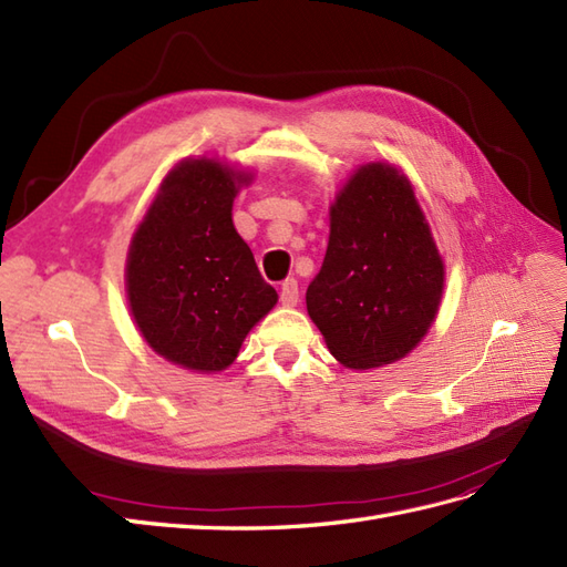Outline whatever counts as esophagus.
I'll use <instances>...</instances> for the list:
<instances>
[{
	"mask_svg": "<svg viewBox=\"0 0 567 567\" xmlns=\"http://www.w3.org/2000/svg\"><path fill=\"white\" fill-rule=\"evenodd\" d=\"M280 301H282V307H297V301H299V285H297V280H285L282 282V287H280Z\"/></svg>",
	"mask_w": 567,
	"mask_h": 567,
	"instance_id": "1",
	"label": "esophagus"
}]
</instances>
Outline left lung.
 Segmentation results:
<instances>
[{
    "label": "left lung",
    "mask_w": 567,
    "mask_h": 567,
    "mask_svg": "<svg viewBox=\"0 0 567 567\" xmlns=\"http://www.w3.org/2000/svg\"><path fill=\"white\" fill-rule=\"evenodd\" d=\"M445 264L414 184L398 165H359L330 203L323 266L307 311L330 354L352 371L408 357L441 309Z\"/></svg>",
    "instance_id": "obj_1"
}]
</instances>
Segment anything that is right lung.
I'll return each instance as SVG.
<instances>
[{
	"instance_id": "obj_1",
	"label": "right lung",
	"mask_w": 567,
	"mask_h": 567,
	"mask_svg": "<svg viewBox=\"0 0 567 567\" xmlns=\"http://www.w3.org/2000/svg\"><path fill=\"white\" fill-rule=\"evenodd\" d=\"M254 169L184 157L159 182L126 251L128 313L151 350L194 373H220L278 292L231 223Z\"/></svg>"
}]
</instances>
